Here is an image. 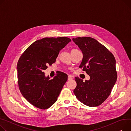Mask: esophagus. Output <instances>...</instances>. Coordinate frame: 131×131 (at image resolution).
<instances>
[{
	"label": "esophagus",
	"mask_w": 131,
	"mask_h": 131,
	"mask_svg": "<svg viewBox=\"0 0 131 131\" xmlns=\"http://www.w3.org/2000/svg\"><path fill=\"white\" fill-rule=\"evenodd\" d=\"M73 80L72 76H71V75L68 76V81H70V80Z\"/></svg>",
	"instance_id": "1"
}]
</instances>
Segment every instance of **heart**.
Instances as JSON below:
<instances>
[{"label": "heart", "mask_w": 131, "mask_h": 131, "mask_svg": "<svg viewBox=\"0 0 131 131\" xmlns=\"http://www.w3.org/2000/svg\"><path fill=\"white\" fill-rule=\"evenodd\" d=\"M77 50V49H73L71 50V51H75V50Z\"/></svg>", "instance_id": "obj_1"}]
</instances>
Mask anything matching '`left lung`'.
I'll return each mask as SVG.
<instances>
[{"label": "left lung", "mask_w": 131, "mask_h": 131, "mask_svg": "<svg viewBox=\"0 0 131 131\" xmlns=\"http://www.w3.org/2000/svg\"><path fill=\"white\" fill-rule=\"evenodd\" d=\"M72 40L83 53L80 67L90 76L85 82L78 77H75L77 86L74 93L85 105L99 106L107 99L117 80L115 57L94 38L84 37Z\"/></svg>", "instance_id": "1"}]
</instances>
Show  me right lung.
Here are the masks:
<instances>
[{"instance_id":"obj_1","label":"right lung","mask_w":131,"mask_h":131,"mask_svg":"<svg viewBox=\"0 0 131 131\" xmlns=\"http://www.w3.org/2000/svg\"><path fill=\"white\" fill-rule=\"evenodd\" d=\"M70 41L65 37L43 38L33 42L19 58L17 65L19 88L33 106L45 110L57 101L68 76L59 72L50 80L43 71L56 62L60 50Z\"/></svg>"}]
</instances>
